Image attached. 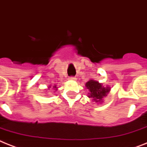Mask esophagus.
Returning a JSON list of instances; mask_svg holds the SVG:
<instances>
[{"mask_svg":"<svg viewBox=\"0 0 147 147\" xmlns=\"http://www.w3.org/2000/svg\"><path fill=\"white\" fill-rule=\"evenodd\" d=\"M69 80H71V81H76V78H75V77H69Z\"/></svg>","mask_w":147,"mask_h":147,"instance_id":"34e87169","label":"esophagus"}]
</instances>
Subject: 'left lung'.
Masks as SVG:
<instances>
[{
  "mask_svg": "<svg viewBox=\"0 0 147 147\" xmlns=\"http://www.w3.org/2000/svg\"><path fill=\"white\" fill-rule=\"evenodd\" d=\"M85 86L89 90L87 96L92 98V100L96 104H102L104 102L103 98L107 96L108 92L111 91V87L109 86L105 87L102 83L93 79L87 81Z\"/></svg>",
  "mask_w": 147,
  "mask_h": 147,
  "instance_id": "left-lung-1",
  "label": "left lung"
}]
</instances>
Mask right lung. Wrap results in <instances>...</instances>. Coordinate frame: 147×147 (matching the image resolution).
<instances>
[{"instance_id":"1","label":"right lung","mask_w":147,"mask_h":147,"mask_svg":"<svg viewBox=\"0 0 147 147\" xmlns=\"http://www.w3.org/2000/svg\"><path fill=\"white\" fill-rule=\"evenodd\" d=\"M51 86H49V87H48V88H51ZM53 88H54V90H57V87H56V85H55V86H54V87H53Z\"/></svg>"}]
</instances>
